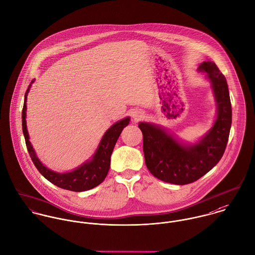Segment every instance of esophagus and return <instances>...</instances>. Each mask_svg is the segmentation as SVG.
<instances>
[{
  "mask_svg": "<svg viewBox=\"0 0 255 255\" xmlns=\"http://www.w3.org/2000/svg\"><path fill=\"white\" fill-rule=\"evenodd\" d=\"M133 119L135 120V121H139V120H141L142 118H143V112H140V111H135V112H133Z\"/></svg>",
  "mask_w": 255,
  "mask_h": 255,
  "instance_id": "obj_1",
  "label": "esophagus"
}]
</instances>
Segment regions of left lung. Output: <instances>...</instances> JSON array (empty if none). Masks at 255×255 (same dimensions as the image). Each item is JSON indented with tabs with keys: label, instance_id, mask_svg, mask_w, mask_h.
<instances>
[{
	"label": "left lung",
	"instance_id": "1",
	"mask_svg": "<svg viewBox=\"0 0 255 255\" xmlns=\"http://www.w3.org/2000/svg\"><path fill=\"white\" fill-rule=\"evenodd\" d=\"M199 71L207 73L218 105L217 119L211 130L195 145L183 146L161 128L141 122L145 162L154 177L184 185L210 171L225 153L232 126V105L225 76L212 61L203 62Z\"/></svg>",
	"mask_w": 255,
	"mask_h": 255
}]
</instances>
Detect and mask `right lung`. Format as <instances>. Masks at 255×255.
I'll use <instances>...</instances> for the list:
<instances>
[{
    "instance_id": "add662e5",
    "label": "right lung",
    "mask_w": 255,
    "mask_h": 255,
    "mask_svg": "<svg viewBox=\"0 0 255 255\" xmlns=\"http://www.w3.org/2000/svg\"><path fill=\"white\" fill-rule=\"evenodd\" d=\"M32 83L33 81H31L30 85ZM30 85L26 90V93L24 96V103L22 108L21 119H22V132L24 135L26 148L35 167L47 180H49L54 185L66 190L82 192V191L93 189L96 186L100 185L105 179L108 173V170L110 167L111 153L113 152L114 146L123 128L129 124L130 117H126L116 122L105 132L100 143V146L92 160L84 163L83 165H81L80 167L76 168L73 171L66 172V173H58L47 168L38 159L29 142V137L26 129V121H25L26 112L25 111H26V98H27Z\"/></svg>"
}]
</instances>
